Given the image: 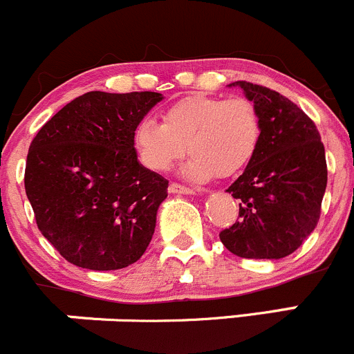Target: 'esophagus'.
I'll list each match as a JSON object with an SVG mask.
<instances>
[{
  "label": "esophagus",
  "mask_w": 354,
  "mask_h": 354,
  "mask_svg": "<svg viewBox=\"0 0 354 354\" xmlns=\"http://www.w3.org/2000/svg\"><path fill=\"white\" fill-rule=\"evenodd\" d=\"M169 189H170V192H174V194H194V192H196L192 187H187V185L177 184V182H172Z\"/></svg>",
  "instance_id": "1"
}]
</instances>
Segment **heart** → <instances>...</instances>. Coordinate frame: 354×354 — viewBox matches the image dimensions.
I'll list each match as a JSON object with an SVG mask.
<instances>
[{
	"label": "heart",
	"instance_id": "heart-1",
	"mask_svg": "<svg viewBox=\"0 0 354 354\" xmlns=\"http://www.w3.org/2000/svg\"><path fill=\"white\" fill-rule=\"evenodd\" d=\"M260 141L261 118L253 101L208 94L182 97L165 108L162 124L145 117L132 131L142 167L167 172L187 149L185 174L198 180L241 172L257 155Z\"/></svg>",
	"mask_w": 354,
	"mask_h": 354
}]
</instances>
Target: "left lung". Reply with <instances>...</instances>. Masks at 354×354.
Masks as SVG:
<instances>
[{"mask_svg":"<svg viewBox=\"0 0 354 354\" xmlns=\"http://www.w3.org/2000/svg\"><path fill=\"white\" fill-rule=\"evenodd\" d=\"M261 118V141L227 191L239 199L236 223L220 232L230 253L279 260L315 230L327 187L325 148L315 122L274 89L237 80Z\"/></svg>","mask_w":354,"mask_h":354,"instance_id":"1","label":"left lung"}]
</instances>
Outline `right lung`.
Wrapping results in <instances>:
<instances>
[{
	"label": "right lung",
	"mask_w": 354,
	"mask_h": 354,
	"mask_svg": "<svg viewBox=\"0 0 354 354\" xmlns=\"http://www.w3.org/2000/svg\"><path fill=\"white\" fill-rule=\"evenodd\" d=\"M158 101L151 91H91L30 142L27 198L37 229L68 263L118 270L145 254L169 180L138 162L132 131Z\"/></svg>",
	"instance_id": "right-lung-1"
}]
</instances>
